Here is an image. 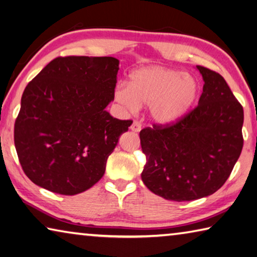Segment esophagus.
<instances>
[{
  "mask_svg": "<svg viewBox=\"0 0 257 257\" xmlns=\"http://www.w3.org/2000/svg\"><path fill=\"white\" fill-rule=\"evenodd\" d=\"M130 129H132L133 132H135V133H139L142 130V123L139 122V121L135 120L134 122H133V124L130 125Z\"/></svg>",
  "mask_w": 257,
  "mask_h": 257,
  "instance_id": "esophagus-1",
  "label": "esophagus"
}]
</instances>
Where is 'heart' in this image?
<instances>
[{
  "label": "heart",
  "mask_w": 257,
  "mask_h": 257,
  "mask_svg": "<svg viewBox=\"0 0 257 257\" xmlns=\"http://www.w3.org/2000/svg\"><path fill=\"white\" fill-rule=\"evenodd\" d=\"M198 94L199 84L193 76L167 67L148 66L130 74L128 86H116L114 100L129 111L148 105L156 122L171 123L186 114Z\"/></svg>",
  "instance_id": "1"
}]
</instances>
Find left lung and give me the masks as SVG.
Returning <instances> with one entry per match:
<instances>
[{
    "label": "left lung",
    "instance_id": "1",
    "mask_svg": "<svg viewBox=\"0 0 257 257\" xmlns=\"http://www.w3.org/2000/svg\"><path fill=\"white\" fill-rule=\"evenodd\" d=\"M203 91L197 108L176 122L144 128L142 180L160 197L192 201L219 190L242 149L244 110L220 74L197 66Z\"/></svg>",
    "mask_w": 257,
    "mask_h": 257
}]
</instances>
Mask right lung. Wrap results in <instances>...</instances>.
<instances>
[{
  "label": "right lung",
  "mask_w": 257,
  "mask_h": 257,
  "mask_svg": "<svg viewBox=\"0 0 257 257\" xmlns=\"http://www.w3.org/2000/svg\"><path fill=\"white\" fill-rule=\"evenodd\" d=\"M119 60L57 57L29 82L15 123L25 174L54 193L74 195L94 185L132 120L105 110L114 99Z\"/></svg>",
  "instance_id": "right-lung-1"
}]
</instances>
